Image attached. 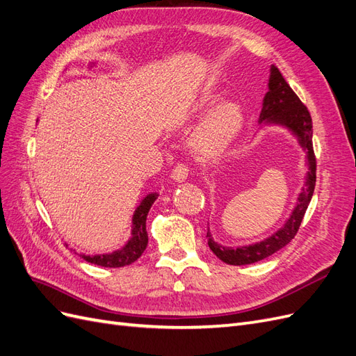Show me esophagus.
<instances>
[{
    "instance_id": "esophagus-1",
    "label": "esophagus",
    "mask_w": 356,
    "mask_h": 356,
    "mask_svg": "<svg viewBox=\"0 0 356 356\" xmlns=\"http://www.w3.org/2000/svg\"><path fill=\"white\" fill-rule=\"evenodd\" d=\"M172 179L175 182H186L188 178V169L184 165H178L174 170H172Z\"/></svg>"
}]
</instances>
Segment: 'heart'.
Returning <instances> with one entry per match:
<instances>
[{
    "mask_svg": "<svg viewBox=\"0 0 356 356\" xmlns=\"http://www.w3.org/2000/svg\"><path fill=\"white\" fill-rule=\"evenodd\" d=\"M208 95L193 106V115L203 120L190 136V149L199 160L212 161L229 152L245 127V113L241 104Z\"/></svg>",
    "mask_w": 356,
    "mask_h": 356,
    "instance_id": "1",
    "label": "heart"
}]
</instances>
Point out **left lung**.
Masks as SVG:
<instances>
[{
	"label": "left lung",
	"instance_id": "left-lung-1",
	"mask_svg": "<svg viewBox=\"0 0 356 356\" xmlns=\"http://www.w3.org/2000/svg\"><path fill=\"white\" fill-rule=\"evenodd\" d=\"M272 126L285 129L296 138L297 144L303 148L307 166L305 186L301 187L296 207L291 211L285 224L260 242L236 248L224 246L213 239L211 227H208L207 236L211 251L221 261L232 266H245L264 260V258L277 252L281 248L293 241L315 190L316 160L314 154V145H312V135H314V132H312V117L275 65L270 67V74H268L267 93L263 98L261 113L260 118H258V132Z\"/></svg>",
	"mask_w": 356,
	"mask_h": 356
}]
</instances>
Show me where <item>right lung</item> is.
Segmentation results:
<instances>
[{
  "mask_svg": "<svg viewBox=\"0 0 356 356\" xmlns=\"http://www.w3.org/2000/svg\"><path fill=\"white\" fill-rule=\"evenodd\" d=\"M95 63H90L89 68H93ZM159 197V193H148L145 197L141 199L132 215V225H131V238L126 241L123 246L114 250L113 252L105 254H80L84 261L102 266V267H123L132 264L139 257L143 255L148 245V234H147V215L152 209L153 203ZM68 246V245H67ZM72 251V250H71ZM74 252H77L74 250Z\"/></svg>",
  "mask_w": 356,
  "mask_h": 356,
  "instance_id": "obj_1",
  "label": "right lung"
}]
</instances>
